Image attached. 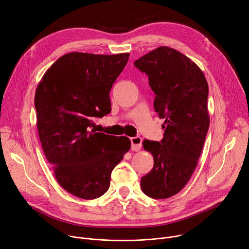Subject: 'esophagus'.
<instances>
[{"instance_id":"1","label":"esophagus","mask_w":249,"mask_h":249,"mask_svg":"<svg viewBox=\"0 0 249 249\" xmlns=\"http://www.w3.org/2000/svg\"><path fill=\"white\" fill-rule=\"evenodd\" d=\"M131 149L133 151H139L142 147V138L139 136L131 138Z\"/></svg>"}]
</instances>
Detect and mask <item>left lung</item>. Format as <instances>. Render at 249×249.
I'll return each instance as SVG.
<instances>
[{"label":"left lung","instance_id":"8db88e82","mask_svg":"<svg viewBox=\"0 0 249 249\" xmlns=\"http://www.w3.org/2000/svg\"><path fill=\"white\" fill-rule=\"evenodd\" d=\"M148 75L154 108L165 119L161 143L144 140L154 167L141 178V189L153 198L178 194L191 178L210 127L209 85L199 67L179 52L159 47L134 62Z\"/></svg>","mask_w":249,"mask_h":249}]
</instances>
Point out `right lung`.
I'll list each match as a JSON object with an SVG mask.
<instances>
[{
	"mask_svg": "<svg viewBox=\"0 0 249 249\" xmlns=\"http://www.w3.org/2000/svg\"><path fill=\"white\" fill-rule=\"evenodd\" d=\"M128 58L129 53H66L36 87V126L44 155L57 183L77 197L104 195L112 170L131 147L128 137L91 129L94 117L110 112L109 92Z\"/></svg>",
	"mask_w": 249,
	"mask_h": 249,
	"instance_id": "add662e5",
	"label": "right lung"
}]
</instances>
